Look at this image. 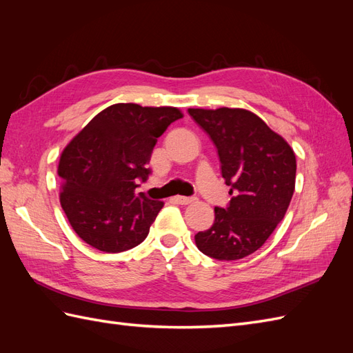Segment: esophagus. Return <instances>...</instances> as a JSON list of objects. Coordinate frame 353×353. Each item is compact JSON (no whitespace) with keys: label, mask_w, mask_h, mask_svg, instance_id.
<instances>
[{"label":"esophagus","mask_w":353,"mask_h":353,"mask_svg":"<svg viewBox=\"0 0 353 353\" xmlns=\"http://www.w3.org/2000/svg\"><path fill=\"white\" fill-rule=\"evenodd\" d=\"M176 203H179V205H190V203H194L197 199L196 197H185V196H176L175 197Z\"/></svg>","instance_id":"1"}]
</instances>
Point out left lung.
Wrapping results in <instances>:
<instances>
[{
    "instance_id": "left-lung-1",
    "label": "left lung",
    "mask_w": 353,
    "mask_h": 353,
    "mask_svg": "<svg viewBox=\"0 0 353 353\" xmlns=\"http://www.w3.org/2000/svg\"><path fill=\"white\" fill-rule=\"evenodd\" d=\"M215 144L232 196L215 208L213 225L196 234L201 253L237 261L262 248L283 221L294 193L293 148L259 116L244 109H188Z\"/></svg>"
}]
</instances>
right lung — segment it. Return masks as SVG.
<instances>
[{"mask_svg":"<svg viewBox=\"0 0 353 353\" xmlns=\"http://www.w3.org/2000/svg\"><path fill=\"white\" fill-rule=\"evenodd\" d=\"M176 108L117 103L73 138L59 162L60 203L74 232L108 253L130 250L148 236L163 201L135 193L150 175L147 163Z\"/></svg>","mask_w":353,"mask_h":353,"instance_id":"obj_1","label":"right lung"}]
</instances>
